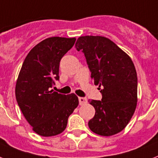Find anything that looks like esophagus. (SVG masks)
Here are the masks:
<instances>
[{"mask_svg":"<svg viewBox=\"0 0 158 158\" xmlns=\"http://www.w3.org/2000/svg\"><path fill=\"white\" fill-rule=\"evenodd\" d=\"M79 105H80V106L85 105V104L88 102L87 98H85V97H79Z\"/></svg>","mask_w":158,"mask_h":158,"instance_id":"esophagus-1","label":"esophagus"}]
</instances>
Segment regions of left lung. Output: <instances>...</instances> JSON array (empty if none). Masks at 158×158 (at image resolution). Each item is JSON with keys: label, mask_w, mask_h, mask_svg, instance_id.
<instances>
[{"label": "left lung", "mask_w": 158, "mask_h": 158, "mask_svg": "<svg viewBox=\"0 0 158 158\" xmlns=\"http://www.w3.org/2000/svg\"><path fill=\"white\" fill-rule=\"evenodd\" d=\"M75 48L84 53L95 85L102 88L101 101H89L96 113L88 127L103 136L120 132L132 118L137 105V74L132 60L104 36H80Z\"/></svg>", "instance_id": "obj_1"}]
</instances>
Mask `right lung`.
<instances>
[{
	"label": "right lung",
	"instance_id": "add662e5",
	"mask_svg": "<svg viewBox=\"0 0 158 158\" xmlns=\"http://www.w3.org/2000/svg\"><path fill=\"white\" fill-rule=\"evenodd\" d=\"M75 38L50 37L31 50L22 66L15 87V97L32 130L41 136L63 131L68 118L79 105L74 93L63 95L51 89L59 79L61 57L72 48Z\"/></svg>",
	"mask_w": 158,
	"mask_h": 158
}]
</instances>
